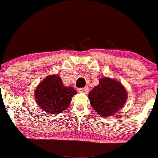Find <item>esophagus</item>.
I'll return each mask as SVG.
<instances>
[{
  "instance_id": "obj_1",
  "label": "esophagus",
  "mask_w": 158,
  "mask_h": 158,
  "mask_svg": "<svg viewBox=\"0 0 158 158\" xmlns=\"http://www.w3.org/2000/svg\"><path fill=\"white\" fill-rule=\"evenodd\" d=\"M79 92L87 94L88 93V87H85V88H79Z\"/></svg>"
}]
</instances>
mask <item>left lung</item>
Here are the masks:
<instances>
[{"mask_svg": "<svg viewBox=\"0 0 158 158\" xmlns=\"http://www.w3.org/2000/svg\"><path fill=\"white\" fill-rule=\"evenodd\" d=\"M94 109L102 117H111L124 106L126 90L119 81L110 78H102L99 85L88 94Z\"/></svg>", "mask_w": 158, "mask_h": 158, "instance_id": "1", "label": "left lung"}]
</instances>
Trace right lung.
<instances>
[{"instance_id": "1", "label": "right lung", "mask_w": 158, "mask_h": 158, "mask_svg": "<svg viewBox=\"0 0 158 158\" xmlns=\"http://www.w3.org/2000/svg\"><path fill=\"white\" fill-rule=\"evenodd\" d=\"M77 94L72 87H65L59 76H48L36 88V102L41 109L58 114L69 106L71 98Z\"/></svg>"}]
</instances>
